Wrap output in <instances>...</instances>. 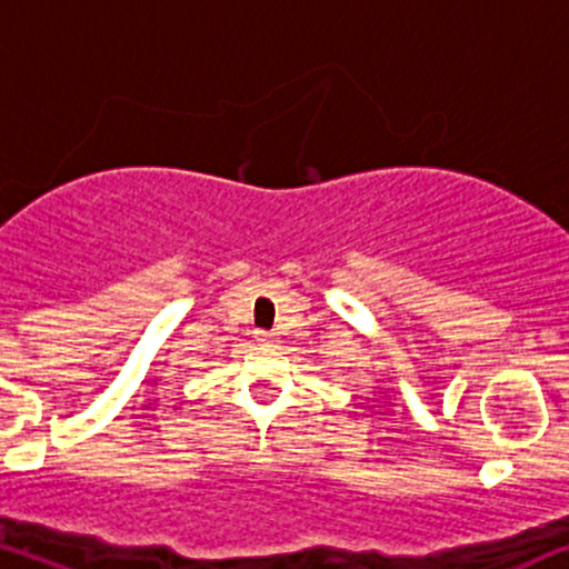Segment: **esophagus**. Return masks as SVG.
<instances>
[{"label":"esophagus","mask_w":569,"mask_h":569,"mask_svg":"<svg viewBox=\"0 0 569 569\" xmlns=\"http://www.w3.org/2000/svg\"><path fill=\"white\" fill-rule=\"evenodd\" d=\"M256 342H259L261 348H274L278 346V337L272 332H256Z\"/></svg>","instance_id":"34e87169"}]
</instances>
